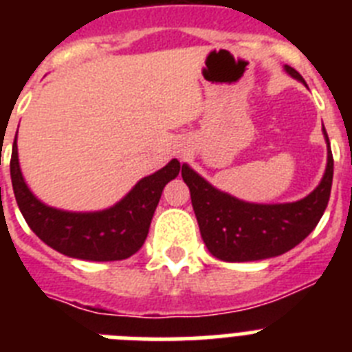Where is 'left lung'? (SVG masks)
<instances>
[{"mask_svg": "<svg viewBox=\"0 0 352 352\" xmlns=\"http://www.w3.org/2000/svg\"><path fill=\"white\" fill-rule=\"evenodd\" d=\"M285 70L298 80L303 77L289 65ZM329 146L328 133L324 130ZM183 182L190 188L199 231L208 250L227 263H245L280 256L301 243L321 220L333 182V155L322 182L301 201L287 204H250L217 190L188 166H182Z\"/></svg>", "mask_w": 352, "mask_h": 352, "instance_id": "8db88e82", "label": "left lung"}]
</instances>
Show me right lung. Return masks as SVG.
<instances>
[{
    "label": "right lung",
    "mask_w": 352,
    "mask_h": 352,
    "mask_svg": "<svg viewBox=\"0 0 352 352\" xmlns=\"http://www.w3.org/2000/svg\"><path fill=\"white\" fill-rule=\"evenodd\" d=\"M174 158L164 169L142 178L116 206L96 213H70L40 203L24 183L14 141L10 176L24 220L43 243L68 257L86 261L126 259L144 243L164 186L178 176Z\"/></svg>",
    "instance_id": "add662e5"
}]
</instances>
